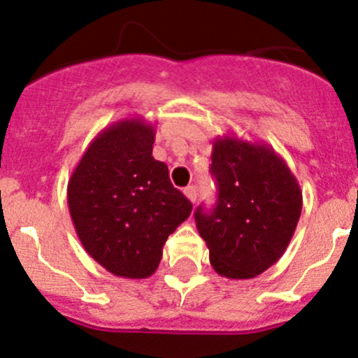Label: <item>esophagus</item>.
<instances>
[{
    "label": "esophagus",
    "mask_w": 358,
    "mask_h": 358,
    "mask_svg": "<svg viewBox=\"0 0 358 358\" xmlns=\"http://www.w3.org/2000/svg\"><path fill=\"white\" fill-rule=\"evenodd\" d=\"M184 194L187 196V200L194 201V200H196V196H198V191H196V187H194V186H187V187H184Z\"/></svg>",
    "instance_id": "34e87169"
}]
</instances>
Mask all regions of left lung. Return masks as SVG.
Returning <instances> with one entry per match:
<instances>
[{
    "label": "left lung",
    "instance_id": "left-lung-1",
    "mask_svg": "<svg viewBox=\"0 0 358 358\" xmlns=\"http://www.w3.org/2000/svg\"><path fill=\"white\" fill-rule=\"evenodd\" d=\"M217 203L194 212L198 233L221 277L247 280L284 256L298 226L303 194L298 179L271 146L222 136L212 146Z\"/></svg>",
    "mask_w": 358,
    "mask_h": 358
}]
</instances>
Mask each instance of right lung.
Returning <instances> with one entry per match:
<instances>
[{
	"label": "right lung",
	"instance_id": "obj_1",
	"mask_svg": "<svg viewBox=\"0 0 358 358\" xmlns=\"http://www.w3.org/2000/svg\"><path fill=\"white\" fill-rule=\"evenodd\" d=\"M155 127L125 118L106 127L67 182V205L81 245L122 278H148L169 235L191 214L169 167L153 158Z\"/></svg>",
	"mask_w": 358,
	"mask_h": 358
}]
</instances>
